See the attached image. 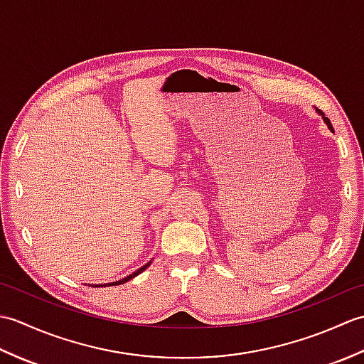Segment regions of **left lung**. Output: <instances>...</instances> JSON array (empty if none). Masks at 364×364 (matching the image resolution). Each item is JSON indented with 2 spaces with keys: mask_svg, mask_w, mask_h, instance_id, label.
<instances>
[{
  "mask_svg": "<svg viewBox=\"0 0 364 364\" xmlns=\"http://www.w3.org/2000/svg\"><path fill=\"white\" fill-rule=\"evenodd\" d=\"M316 112H318V114L321 115V117H322V120L326 122V125L328 127V129L331 131V133H335V131H333V127H331V122L328 120V117H326V114H323V112H322V111H319V109H316Z\"/></svg>",
  "mask_w": 364,
  "mask_h": 364,
  "instance_id": "8db88e82",
  "label": "left lung"
}]
</instances>
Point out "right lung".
Here are the masks:
<instances>
[{
	"label": "right lung",
	"mask_w": 364,
	"mask_h": 364,
	"mask_svg": "<svg viewBox=\"0 0 364 364\" xmlns=\"http://www.w3.org/2000/svg\"><path fill=\"white\" fill-rule=\"evenodd\" d=\"M150 264H151V261H149L145 266H142V267H139L137 270H134L133 274H129V275H127L125 278H122V280L112 282V283H105V284H92V286H94V288H103V286H117V284H122V283H127V282H129V280H133V278L137 277L141 272H144V270H145L146 267H149Z\"/></svg>",
	"instance_id": "right-lung-1"
}]
</instances>
